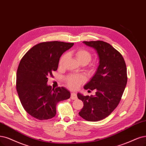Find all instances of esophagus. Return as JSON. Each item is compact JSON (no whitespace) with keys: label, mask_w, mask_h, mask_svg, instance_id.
Masks as SVG:
<instances>
[{"label":"esophagus","mask_w":146,"mask_h":146,"mask_svg":"<svg viewBox=\"0 0 146 146\" xmlns=\"http://www.w3.org/2000/svg\"><path fill=\"white\" fill-rule=\"evenodd\" d=\"M70 98H71L72 100H76L78 98L77 94L74 93H72L71 94V97H70Z\"/></svg>","instance_id":"34e87169"}]
</instances>
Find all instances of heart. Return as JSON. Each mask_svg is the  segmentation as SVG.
Here are the masks:
<instances>
[{
  "label": "heart",
  "instance_id": "heart-1",
  "mask_svg": "<svg viewBox=\"0 0 146 146\" xmlns=\"http://www.w3.org/2000/svg\"><path fill=\"white\" fill-rule=\"evenodd\" d=\"M73 53L78 62L82 65L88 64L92 58V54L89 50L85 49V48H78V49L74 50ZM66 58L67 55L64 54L60 58V60H59V66L62 67L63 66L65 61H66ZM96 66V64L95 63H92L90 66L91 69L94 70ZM64 80L68 87L74 90L78 88L79 86L85 81V78L82 75L70 74L65 78Z\"/></svg>",
  "mask_w": 146,
  "mask_h": 146
}]
</instances>
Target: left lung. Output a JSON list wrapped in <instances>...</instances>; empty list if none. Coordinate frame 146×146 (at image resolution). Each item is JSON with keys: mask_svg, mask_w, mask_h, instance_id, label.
Returning <instances> with one entry per match:
<instances>
[{"mask_svg": "<svg viewBox=\"0 0 146 146\" xmlns=\"http://www.w3.org/2000/svg\"><path fill=\"white\" fill-rule=\"evenodd\" d=\"M85 44L96 50L99 66L84 89L96 90L95 96L78 98L84 103L79 115L89 121H98L110 115L121 100L126 86L127 68L121 53L109 43L103 41H84Z\"/></svg>", "mask_w": 146, "mask_h": 146, "instance_id": "8db88e82", "label": "left lung"}]
</instances>
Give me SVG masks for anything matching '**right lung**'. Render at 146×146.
I'll return each instance as SVG.
<instances>
[{"mask_svg": "<svg viewBox=\"0 0 146 146\" xmlns=\"http://www.w3.org/2000/svg\"><path fill=\"white\" fill-rule=\"evenodd\" d=\"M74 43L42 42L32 47L21 59L16 76V89L21 105L32 117L40 120L50 119L56 114L59 102L70 98L64 87L52 88L48 77L56 71L59 58Z\"/></svg>", "mask_w": 146, "mask_h": 146, "instance_id": "1", "label": "right lung"}]
</instances>
